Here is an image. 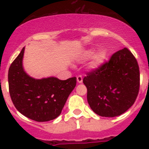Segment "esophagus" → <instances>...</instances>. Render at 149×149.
I'll return each instance as SVG.
<instances>
[{
	"instance_id": "esophagus-1",
	"label": "esophagus",
	"mask_w": 149,
	"mask_h": 149,
	"mask_svg": "<svg viewBox=\"0 0 149 149\" xmlns=\"http://www.w3.org/2000/svg\"><path fill=\"white\" fill-rule=\"evenodd\" d=\"M77 81L79 84H81L83 82V77L81 75H78L77 77Z\"/></svg>"
}]
</instances>
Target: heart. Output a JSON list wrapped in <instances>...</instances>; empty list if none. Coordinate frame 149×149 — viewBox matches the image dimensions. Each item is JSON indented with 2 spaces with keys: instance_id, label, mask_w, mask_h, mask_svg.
<instances>
[{
  "instance_id": "obj_1",
  "label": "heart",
  "mask_w": 149,
  "mask_h": 149,
  "mask_svg": "<svg viewBox=\"0 0 149 149\" xmlns=\"http://www.w3.org/2000/svg\"><path fill=\"white\" fill-rule=\"evenodd\" d=\"M94 54V51L93 50H89V51H86L85 53V56L86 57H90ZM106 59V54L104 51H99L94 56L93 58V61L92 63V67H98L100 65L101 63H103Z\"/></svg>"
}]
</instances>
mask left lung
<instances>
[{
  "mask_svg": "<svg viewBox=\"0 0 149 149\" xmlns=\"http://www.w3.org/2000/svg\"><path fill=\"white\" fill-rule=\"evenodd\" d=\"M91 109L104 117H115L135 102L139 89V69L133 54L125 48L83 80Z\"/></svg>",
  "mask_w": 149,
  "mask_h": 149,
  "instance_id": "obj_1",
  "label": "left lung"
}]
</instances>
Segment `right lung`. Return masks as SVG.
I'll use <instances>...</instances> for the list:
<instances>
[{"mask_svg":"<svg viewBox=\"0 0 149 149\" xmlns=\"http://www.w3.org/2000/svg\"><path fill=\"white\" fill-rule=\"evenodd\" d=\"M24 48L12 63L8 72L9 91L15 108L36 122L53 120L61 113L68 95L76 86V77L61 81L54 77L35 79L22 65Z\"/></svg>","mask_w":149,"mask_h":149,"instance_id":"add662e5","label":"right lung"}]
</instances>
